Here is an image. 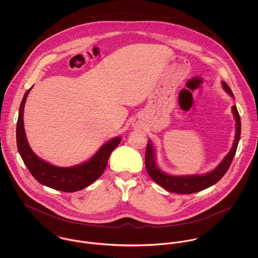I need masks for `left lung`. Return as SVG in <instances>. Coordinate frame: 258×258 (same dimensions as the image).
<instances>
[{"mask_svg": "<svg viewBox=\"0 0 258 258\" xmlns=\"http://www.w3.org/2000/svg\"><path fill=\"white\" fill-rule=\"evenodd\" d=\"M223 89L233 97V93L229 86L224 82L221 81ZM232 113L235 119V137L233 141V145L228 152V154L224 157V159L221 162V164L212 172L206 175H191V176H171L164 172H162L157 164L155 158V149L151 141L148 142L146 155H145V165L147 169L148 174L152 180H154L162 187L166 188L171 192L176 194H194L210 187L211 185L218 183L221 178L227 172L233 157L235 155L237 145L240 138V131H241V123H240V116L235 105L232 106Z\"/></svg>", "mask_w": 258, "mask_h": 258, "instance_id": "8db88e82", "label": "left lung"}]
</instances>
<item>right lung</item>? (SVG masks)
I'll return each instance as SVG.
<instances>
[{"instance_id":"add662e5","label":"right lung","mask_w":258,"mask_h":258,"mask_svg":"<svg viewBox=\"0 0 258 258\" xmlns=\"http://www.w3.org/2000/svg\"><path fill=\"white\" fill-rule=\"evenodd\" d=\"M32 87L25 93L17 122V146L27 168L38 183L66 192L80 190L95 182L104 172L111 152L121 142L115 137L105 143L87 162L74 167H56L41 159L30 147L24 129V108Z\"/></svg>"}]
</instances>
